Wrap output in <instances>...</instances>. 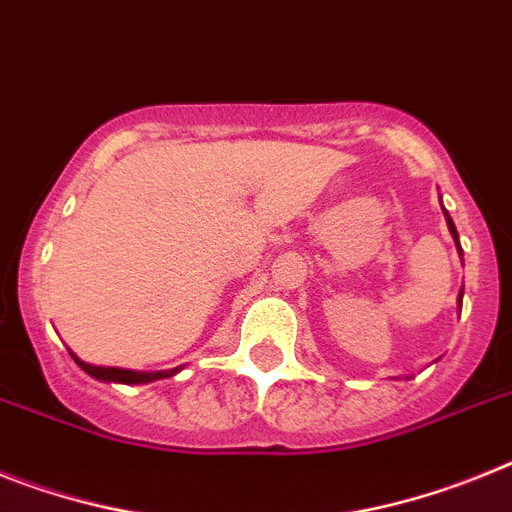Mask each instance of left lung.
Masks as SVG:
<instances>
[{"instance_id": "8db88e82", "label": "left lung", "mask_w": 512, "mask_h": 512, "mask_svg": "<svg viewBox=\"0 0 512 512\" xmlns=\"http://www.w3.org/2000/svg\"><path fill=\"white\" fill-rule=\"evenodd\" d=\"M446 221H448V231H451L453 239H456V244H459V234H456V226H453V221H451V216H448V213H446ZM459 250H461V247H459ZM461 296H464V291H461ZM461 296H459V304H461Z\"/></svg>"}]
</instances>
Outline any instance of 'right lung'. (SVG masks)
I'll return each instance as SVG.
<instances>
[{"label":"right lung","mask_w":512,"mask_h":512,"mask_svg":"<svg viewBox=\"0 0 512 512\" xmlns=\"http://www.w3.org/2000/svg\"><path fill=\"white\" fill-rule=\"evenodd\" d=\"M71 358L77 361V366L82 368V371H87L90 376H95V379L115 381V384H146V381L167 379V376L177 373V368L175 371H157V373H139V371H128V368H100V366H90V363L79 361L74 353H71Z\"/></svg>","instance_id":"obj_1"}]
</instances>
